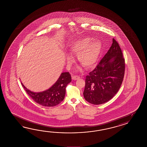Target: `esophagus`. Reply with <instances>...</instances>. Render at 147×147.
Listing matches in <instances>:
<instances>
[{"mask_svg": "<svg viewBox=\"0 0 147 147\" xmlns=\"http://www.w3.org/2000/svg\"><path fill=\"white\" fill-rule=\"evenodd\" d=\"M80 78V77L79 76H77V75H74V76H72V79L73 80H77V79H78L79 78Z\"/></svg>", "mask_w": 147, "mask_h": 147, "instance_id": "esophagus-1", "label": "esophagus"}]
</instances>
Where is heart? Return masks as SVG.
<instances>
[{
    "instance_id": "b5f03b06",
    "label": "heart",
    "mask_w": 147,
    "mask_h": 147,
    "mask_svg": "<svg viewBox=\"0 0 147 147\" xmlns=\"http://www.w3.org/2000/svg\"><path fill=\"white\" fill-rule=\"evenodd\" d=\"M92 40L90 37L81 38L74 42L70 48V53L78 55L79 61L86 68H90L96 64L102 49L100 41ZM67 60L71 63L72 58L68 56Z\"/></svg>"
}]
</instances>
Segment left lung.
Listing matches in <instances>:
<instances>
[{
    "label": "left lung",
    "mask_w": 147,
    "mask_h": 147,
    "mask_svg": "<svg viewBox=\"0 0 147 147\" xmlns=\"http://www.w3.org/2000/svg\"><path fill=\"white\" fill-rule=\"evenodd\" d=\"M117 41L113 44L100 63L86 76L84 97L88 102L100 105L115 96L125 75V61Z\"/></svg>",
    "instance_id": "left-lung-1"
}]
</instances>
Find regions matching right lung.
<instances>
[{
    "instance_id": "1",
    "label": "right lung",
    "mask_w": 147,
    "mask_h": 147,
    "mask_svg": "<svg viewBox=\"0 0 147 147\" xmlns=\"http://www.w3.org/2000/svg\"><path fill=\"white\" fill-rule=\"evenodd\" d=\"M71 81V77L69 72H63L51 87L47 90L37 93L28 90L22 83V84L26 92L36 102L42 106L54 107L64 99L66 86Z\"/></svg>"
}]
</instances>
